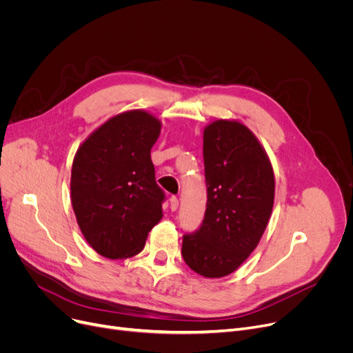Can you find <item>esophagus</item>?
<instances>
[{
  "label": "esophagus",
  "mask_w": 353,
  "mask_h": 353,
  "mask_svg": "<svg viewBox=\"0 0 353 353\" xmlns=\"http://www.w3.org/2000/svg\"><path fill=\"white\" fill-rule=\"evenodd\" d=\"M177 208H179V199L176 196H172L170 197V209L174 212V210H177Z\"/></svg>",
  "instance_id": "1"
}]
</instances>
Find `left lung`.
Masks as SVG:
<instances>
[{
    "mask_svg": "<svg viewBox=\"0 0 353 353\" xmlns=\"http://www.w3.org/2000/svg\"><path fill=\"white\" fill-rule=\"evenodd\" d=\"M208 186L205 219L183 236L181 256L205 277H223L242 265L261 240L272 213L274 176L250 130L217 120L203 133Z\"/></svg>",
    "mask_w": 353,
    "mask_h": 353,
    "instance_id": "obj_1",
    "label": "left lung"
}]
</instances>
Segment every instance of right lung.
I'll list each match as a JSON object with an SVG mask.
<instances>
[{"label":"right lung","mask_w":353,"mask_h":353,"mask_svg":"<svg viewBox=\"0 0 353 353\" xmlns=\"http://www.w3.org/2000/svg\"><path fill=\"white\" fill-rule=\"evenodd\" d=\"M160 121L141 110L107 120L77 150L71 205L88 245L108 259L140 253L163 216L165 199L150 150Z\"/></svg>","instance_id":"1"}]
</instances>
